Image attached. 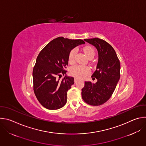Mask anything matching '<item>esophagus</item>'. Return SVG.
Masks as SVG:
<instances>
[{
	"instance_id": "34e87169",
	"label": "esophagus",
	"mask_w": 146,
	"mask_h": 146,
	"mask_svg": "<svg viewBox=\"0 0 146 146\" xmlns=\"http://www.w3.org/2000/svg\"><path fill=\"white\" fill-rule=\"evenodd\" d=\"M77 81H78V78H76V77H75V78H74V82L76 83V82H77Z\"/></svg>"
}]
</instances>
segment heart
<instances>
[{"label":"heart","instance_id":"heart-1","mask_svg":"<svg viewBox=\"0 0 146 146\" xmlns=\"http://www.w3.org/2000/svg\"><path fill=\"white\" fill-rule=\"evenodd\" d=\"M83 51L86 55L89 58H93L95 54V49L91 46H86L83 47ZM77 49L76 48L71 50L68 56V62L70 64L74 63L76 60V55L77 54ZM90 73V68L87 66H82L80 65H76L70 69V73L73 76L77 78H82L85 77Z\"/></svg>","mask_w":146,"mask_h":146}]
</instances>
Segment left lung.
<instances>
[{
  "label": "left lung",
  "instance_id": "obj_1",
  "mask_svg": "<svg viewBox=\"0 0 146 146\" xmlns=\"http://www.w3.org/2000/svg\"><path fill=\"white\" fill-rule=\"evenodd\" d=\"M94 46L99 55L96 70L92 80L97 79L95 84L85 81L81 91L84 101L92 106H99L106 102L114 92L120 78V62L113 47L105 40L93 38L84 39Z\"/></svg>",
  "mask_w": 146,
  "mask_h": 146
}]
</instances>
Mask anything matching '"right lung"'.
<instances>
[{
  "instance_id": "1",
  "label": "right lung",
  "mask_w": 146,
  "mask_h": 146,
  "mask_svg": "<svg viewBox=\"0 0 146 146\" xmlns=\"http://www.w3.org/2000/svg\"><path fill=\"white\" fill-rule=\"evenodd\" d=\"M84 43L81 39L59 37L51 41L38 54L33 70V91L45 108L56 110L65 105L67 92L74 84V78L65 76L60 80V76L67 72L65 69L71 50Z\"/></svg>"
}]
</instances>
